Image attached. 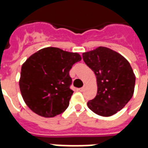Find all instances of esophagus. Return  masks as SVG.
Here are the masks:
<instances>
[{
	"label": "esophagus",
	"mask_w": 148,
	"mask_h": 148,
	"mask_svg": "<svg viewBox=\"0 0 148 148\" xmlns=\"http://www.w3.org/2000/svg\"><path fill=\"white\" fill-rule=\"evenodd\" d=\"M85 89H86V87L85 86L82 87V88H80V89H79V91H80V92H82V91H84V90H85Z\"/></svg>",
	"instance_id": "obj_1"
}]
</instances>
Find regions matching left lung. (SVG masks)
Listing matches in <instances>:
<instances>
[{
  "mask_svg": "<svg viewBox=\"0 0 148 148\" xmlns=\"http://www.w3.org/2000/svg\"><path fill=\"white\" fill-rule=\"evenodd\" d=\"M84 62L94 72L97 92L87 106L96 114L110 116L126 106L133 96L136 75L124 56L106 47L82 54Z\"/></svg>",
  "mask_w": 148,
  "mask_h": 148,
  "instance_id": "1",
  "label": "left lung"
}]
</instances>
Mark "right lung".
<instances>
[{"label": "right lung", "instance_id": "obj_1", "mask_svg": "<svg viewBox=\"0 0 148 148\" xmlns=\"http://www.w3.org/2000/svg\"><path fill=\"white\" fill-rule=\"evenodd\" d=\"M82 60L78 53L45 47L34 53L21 67L19 86L27 107L43 117H54L67 109L74 91L70 70Z\"/></svg>", "mask_w": 148, "mask_h": 148}]
</instances>
